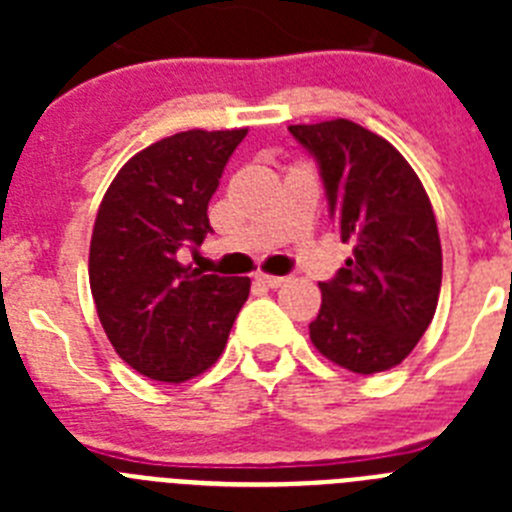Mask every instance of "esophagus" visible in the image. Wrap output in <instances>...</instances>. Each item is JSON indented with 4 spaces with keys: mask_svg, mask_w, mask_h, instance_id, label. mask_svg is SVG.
<instances>
[{
    "mask_svg": "<svg viewBox=\"0 0 512 512\" xmlns=\"http://www.w3.org/2000/svg\"><path fill=\"white\" fill-rule=\"evenodd\" d=\"M256 282L264 284V287H269V289H277V287H282V284L287 282V279H284V277H274V274H264V271H259V274H256Z\"/></svg>",
    "mask_w": 512,
    "mask_h": 512,
    "instance_id": "34e87169",
    "label": "esophagus"
}]
</instances>
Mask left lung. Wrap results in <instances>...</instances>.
I'll list each match as a JSON object with an SVG mask.
<instances>
[{"mask_svg": "<svg viewBox=\"0 0 512 512\" xmlns=\"http://www.w3.org/2000/svg\"><path fill=\"white\" fill-rule=\"evenodd\" d=\"M315 158L328 215L354 256L310 323L320 354L354 374L387 372L415 348L441 292V241L418 174L392 143L351 120L289 125Z\"/></svg>", "mask_w": 512, "mask_h": 512, "instance_id": "obj_1", "label": "left lung"}]
</instances>
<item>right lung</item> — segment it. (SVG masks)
I'll return each instance as SVG.
<instances>
[{"label": "right lung", "instance_id": "add662e5", "mask_svg": "<svg viewBox=\"0 0 512 512\" xmlns=\"http://www.w3.org/2000/svg\"><path fill=\"white\" fill-rule=\"evenodd\" d=\"M248 130H187L122 166L104 194L89 248L99 323L143 377L187 382L223 354L251 282L189 271L179 248L210 233L207 205Z\"/></svg>", "mask_w": 512, "mask_h": 512}]
</instances>
